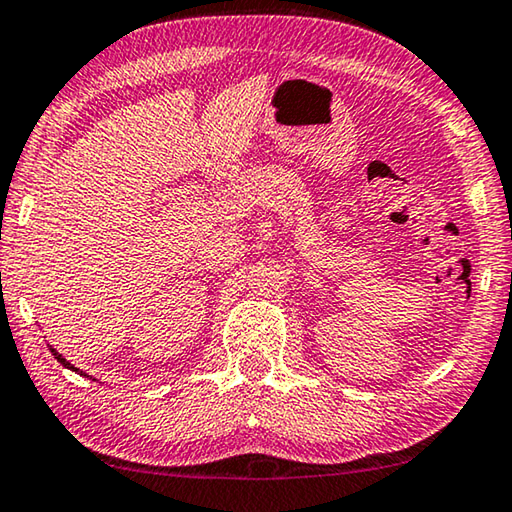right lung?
I'll list each match as a JSON object with an SVG mask.
<instances>
[{
  "instance_id": "obj_1",
  "label": "right lung",
  "mask_w": 512,
  "mask_h": 512,
  "mask_svg": "<svg viewBox=\"0 0 512 512\" xmlns=\"http://www.w3.org/2000/svg\"><path fill=\"white\" fill-rule=\"evenodd\" d=\"M50 351H52V355H54V358H56V360H59V362L63 364V367H68V369H75V367H72V364H70V362H66V360H63V358H61V355L54 351V348H50ZM75 371H77V369H75Z\"/></svg>"
}]
</instances>
